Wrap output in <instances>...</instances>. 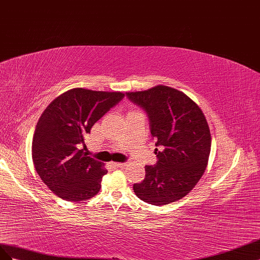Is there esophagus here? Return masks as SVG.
<instances>
[{"label": "esophagus", "mask_w": 260, "mask_h": 260, "mask_svg": "<svg viewBox=\"0 0 260 260\" xmlns=\"http://www.w3.org/2000/svg\"><path fill=\"white\" fill-rule=\"evenodd\" d=\"M112 166H113L114 169H121V168H123L125 165H124V163H120V162H113Z\"/></svg>", "instance_id": "1"}]
</instances>
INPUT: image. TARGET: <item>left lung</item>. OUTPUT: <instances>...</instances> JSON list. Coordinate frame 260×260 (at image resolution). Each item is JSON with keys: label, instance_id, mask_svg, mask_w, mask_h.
<instances>
[{"label": "left lung", "instance_id": "1", "mask_svg": "<svg viewBox=\"0 0 260 260\" xmlns=\"http://www.w3.org/2000/svg\"><path fill=\"white\" fill-rule=\"evenodd\" d=\"M126 97L146 111L157 147V163L145 167V180L133 185L135 194L155 206L176 202L195 187L208 163L211 136L203 111L182 91L162 85Z\"/></svg>", "mask_w": 260, "mask_h": 260}]
</instances>
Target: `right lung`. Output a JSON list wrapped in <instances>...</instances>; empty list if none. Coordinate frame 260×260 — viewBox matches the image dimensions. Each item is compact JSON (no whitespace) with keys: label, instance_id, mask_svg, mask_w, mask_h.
Wrapping results in <instances>:
<instances>
[{"label":"right lung","instance_id":"1","mask_svg":"<svg viewBox=\"0 0 260 260\" xmlns=\"http://www.w3.org/2000/svg\"><path fill=\"white\" fill-rule=\"evenodd\" d=\"M124 98L122 92L74 88L58 95L41 114L32 138L37 173L68 202L91 198L100 190L103 163L80 149L94 123Z\"/></svg>","mask_w":260,"mask_h":260}]
</instances>
